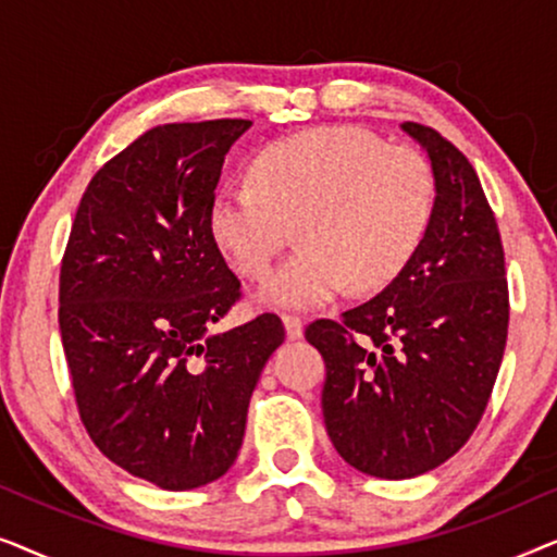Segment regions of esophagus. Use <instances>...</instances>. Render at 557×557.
Returning a JSON list of instances; mask_svg holds the SVG:
<instances>
[{
    "label": "esophagus",
    "instance_id": "1",
    "mask_svg": "<svg viewBox=\"0 0 557 557\" xmlns=\"http://www.w3.org/2000/svg\"><path fill=\"white\" fill-rule=\"evenodd\" d=\"M284 326H286V337L288 339H301L304 334V319L301 317H294V314H284Z\"/></svg>",
    "mask_w": 557,
    "mask_h": 557
}]
</instances>
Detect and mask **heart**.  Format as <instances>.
Wrapping results in <instances>:
<instances>
[{"instance_id":"heart-1","label":"heart","mask_w":557,"mask_h":557,"mask_svg":"<svg viewBox=\"0 0 557 557\" xmlns=\"http://www.w3.org/2000/svg\"><path fill=\"white\" fill-rule=\"evenodd\" d=\"M438 202L423 151L391 147L357 126H317L284 136L250 162V185L210 200L215 246L248 278H261L301 227L307 248L261 288L271 307L311 309L345 294L391 286L421 250Z\"/></svg>"}]
</instances>
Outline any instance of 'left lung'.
Masks as SVG:
<instances>
[{"label":"left lung","mask_w":557,"mask_h":557,"mask_svg":"<svg viewBox=\"0 0 557 557\" xmlns=\"http://www.w3.org/2000/svg\"><path fill=\"white\" fill-rule=\"evenodd\" d=\"M438 180L431 231L375 299L307 326L324 357V425L349 467L377 479L436 469L482 421L507 345L505 248L469 159L406 121Z\"/></svg>","instance_id":"8db88e82"}]
</instances>
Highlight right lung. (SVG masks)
Wrapping results in <instances>:
<instances>
[{"mask_svg": "<svg viewBox=\"0 0 557 557\" xmlns=\"http://www.w3.org/2000/svg\"><path fill=\"white\" fill-rule=\"evenodd\" d=\"M246 119L149 128L88 182L60 265L75 403L106 459L162 490L210 484L240 451L276 314L212 334L240 299L208 225Z\"/></svg>", "mask_w": 557, "mask_h": 557, "instance_id": "right-lung-1", "label": "right lung"}]
</instances>
